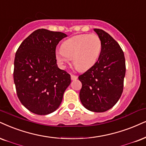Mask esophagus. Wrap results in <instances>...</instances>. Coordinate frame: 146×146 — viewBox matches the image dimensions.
<instances>
[{
    "instance_id": "esophagus-1",
    "label": "esophagus",
    "mask_w": 146,
    "mask_h": 146,
    "mask_svg": "<svg viewBox=\"0 0 146 146\" xmlns=\"http://www.w3.org/2000/svg\"><path fill=\"white\" fill-rule=\"evenodd\" d=\"M77 78H78V76H76V75H73V74H71V80H76Z\"/></svg>"
}]
</instances>
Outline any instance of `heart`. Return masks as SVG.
<instances>
[{
    "mask_svg": "<svg viewBox=\"0 0 146 146\" xmlns=\"http://www.w3.org/2000/svg\"><path fill=\"white\" fill-rule=\"evenodd\" d=\"M102 47V40L95 34L76 35L63 42L62 48L55 51V58L63 67L73 58L77 69L86 71L97 62Z\"/></svg>",
    "mask_w": 146,
    "mask_h": 146,
    "instance_id": "b5f03b06",
    "label": "heart"
}]
</instances>
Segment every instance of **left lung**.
<instances>
[{
	"instance_id": "8db88e82",
	"label": "left lung",
	"mask_w": 146,
	"mask_h": 146,
	"mask_svg": "<svg viewBox=\"0 0 146 146\" xmlns=\"http://www.w3.org/2000/svg\"><path fill=\"white\" fill-rule=\"evenodd\" d=\"M94 31L102 40L98 62L78 77L82 82L80 100L86 109L95 112L108 110L117 103L123 91L126 66L118 43L101 29Z\"/></svg>"
}]
</instances>
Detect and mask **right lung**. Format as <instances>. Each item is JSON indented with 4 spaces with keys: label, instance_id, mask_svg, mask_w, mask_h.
I'll use <instances>...</instances> for the list:
<instances>
[{
    "label": "right lung",
    "instance_id": "add662e5",
    "mask_svg": "<svg viewBox=\"0 0 146 146\" xmlns=\"http://www.w3.org/2000/svg\"><path fill=\"white\" fill-rule=\"evenodd\" d=\"M67 36L61 32L36 30L16 52L13 79L17 97L34 114L46 115L56 110L71 82L70 75L59 69L55 58L57 44Z\"/></svg>",
    "mask_w": 146,
    "mask_h": 146
}]
</instances>
